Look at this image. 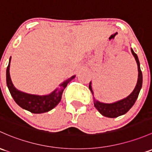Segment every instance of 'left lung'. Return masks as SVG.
<instances>
[{
  "mask_svg": "<svg viewBox=\"0 0 152 152\" xmlns=\"http://www.w3.org/2000/svg\"><path fill=\"white\" fill-rule=\"evenodd\" d=\"M131 52H132L133 57H135V60L136 61L137 65H138V81H137V84L135 85V89H133V91L131 92L128 96L124 97L122 100L111 103H102V102H100L96 100L95 97H94V92L92 88V82L91 81L89 82V88L90 89L91 92H92V96H93L94 105L100 114L103 116H106V117L116 118L117 116H122V115L126 114L132 108L134 103H135L138 95H139L140 89L142 87V83H143V76H142V72L140 71L138 57L136 54L134 52V51L132 50V48H131Z\"/></svg>",
  "mask_w": 152,
  "mask_h": 152,
  "instance_id": "1",
  "label": "left lung"
}]
</instances>
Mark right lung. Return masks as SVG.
Segmentation results:
<instances>
[{"instance_id":"add662e5","label":"right lung","mask_w":152,"mask_h":152,"mask_svg":"<svg viewBox=\"0 0 152 152\" xmlns=\"http://www.w3.org/2000/svg\"><path fill=\"white\" fill-rule=\"evenodd\" d=\"M11 58L12 57L9 58V65L6 69V84L8 88L17 104L23 109L33 114H42L53 109L61 100L64 89L67 87L68 83L76 77V76H73L64 81L59 85V87L48 95H38L26 93L17 89L13 84L9 72Z\"/></svg>"}]
</instances>
